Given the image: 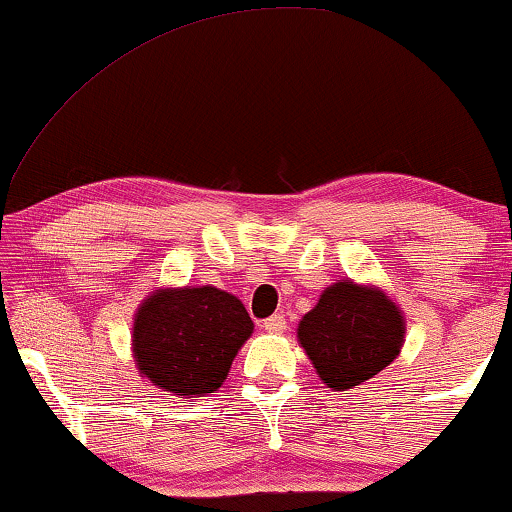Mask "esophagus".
<instances>
[{"instance_id":"obj_1","label":"esophagus","mask_w":512,"mask_h":512,"mask_svg":"<svg viewBox=\"0 0 512 512\" xmlns=\"http://www.w3.org/2000/svg\"><path fill=\"white\" fill-rule=\"evenodd\" d=\"M264 331L266 334H283V331L287 329V322L283 315H271L269 320H264Z\"/></svg>"}]
</instances>
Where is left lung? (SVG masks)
Listing matches in <instances>:
<instances>
[{
    "label": "left lung",
    "instance_id": "1",
    "mask_svg": "<svg viewBox=\"0 0 512 512\" xmlns=\"http://www.w3.org/2000/svg\"><path fill=\"white\" fill-rule=\"evenodd\" d=\"M297 338L322 383L345 392L399 357L406 318L385 290L345 278L322 290L301 318Z\"/></svg>",
    "mask_w": 512,
    "mask_h": 512
}]
</instances>
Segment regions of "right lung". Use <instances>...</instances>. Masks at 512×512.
I'll return each mask as SVG.
<instances>
[{
  "label": "right lung",
  "instance_id": "right-lung-1",
  "mask_svg": "<svg viewBox=\"0 0 512 512\" xmlns=\"http://www.w3.org/2000/svg\"><path fill=\"white\" fill-rule=\"evenodd\" d=\"M253 329L241 299L220 287H157L134 313L136 371L171 397H208L225 383Z\"/></svg>",
  "mask_w": 512,
  "mask_h": 512
}]
</instances>
